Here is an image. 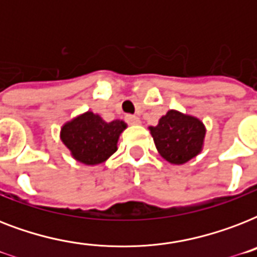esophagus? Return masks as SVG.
Instances as JSON below:
<instances>
[{"label": "esophagus", "instance_id": "34e87169", "mask_svg": "<svg viewBox=\"0 0 257 257\" xmlns=\"http://www.w3.org/2000/svg\"><path fill=\"white\" fill-rule=\"evenodd\" d=\"M125 120H126V122L131 125H139L141 122L140 118L137 116H131V114H128V116L125 117Z\"/></svg>", "mask_w": 257, "mask_h": 257}]
</instances>
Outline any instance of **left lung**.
<instances>
[{
    "mask_svg": "<svg viewBox=\"0 0 257 257\" xmlns=\"http://www.w3.org/2000/svg\"><path fill=\"white\" fill-rule=\"evenodd\" d=\"M160 156L172 165H183L201 153L205 125L200 118L171 109L156 126H149Z\"/></svg>",
    "mask_w": 257,
    "mask_h": 257,
    "instance_id": "obj_1",
    "label": "left lung"
}]
</instances>
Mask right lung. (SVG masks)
<instances>
[{"label": "right lung", "instance_id": "right-lung-1", "mask_svg": "<svg viewBox=\"0 0 257 257\" xmlns=\"http://www.w3.org/2000/svg\"><path fill=\"white\" fill-rule=\"evenodd\" d=\"M126 126L125 121L106 122L100 114L88 110L66 121L60 131V139L74 160L98 165L116 152L120 135Z\"/></svg>", "mask_w": 257, "mask_h": 257}]
</instances>
